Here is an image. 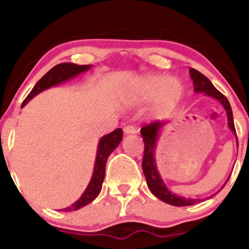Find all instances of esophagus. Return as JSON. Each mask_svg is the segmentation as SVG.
Wrapping results in <instances>:
<instances>
[{"instance_id": "obj_1", "label": "esophagus", "mask_w": 249, "mask_h": 249, "mask_svg": "<svg viewBox=\"0 0 249 249\" xmlns=\"http://www.w3.org/2000/svg\"><path fill=\"white\" fill-rule=\"evenodd\" d=\"M123 131H124L125 135H135L137 132L136 129H135L134 126H131V125H127V126H125Z\"/></svg>"}]
</instances>
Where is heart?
Segmentation results:
<instances>
[{"instance_id":"obj_1","label":"heart","mask_w":249,"mask_h":249,"mask_svg":"<svg viewBox=\"0 0 249 249\" xmlns=\"http://www.w3.org/2000/svg\"><path fill=\"white\" fill-rule=\"evenodd\" d=\"M182 97L183 84L179 79L166 78L162 74H147L136 83L125 102L130 106H136L152 100L149 114L162 119L177 108Z\"/></svg>"}]
</instances>
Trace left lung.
I'll list each match as a JSON object with an SVG mask.
<instances>
[{
	"instance_id": "obj_1",
	"label": "left lung",
	"mask_w": 249,
	"mask_h": 249,
	"mask_svg": "<svg viewBox=\"0 0 249 249\" xmlns=\"http://www.w3.org/2000/svg\"><path fill=\"white\" fill-rule=\"evenodd\" d=\"M189 74L193 80V84H194V91L196 92V94H201L202 92L205 96L212 97V99L217 100V101L224 107L228 117V126H229V129L231 130L236 136L231 106H230L227 97H225L219 90L215 89L214 85L211 83V80L208 79L207 77L203 76L202 73H200L199 71H196V70L194 69H190ZM167 124H169V122H155L149 125H145V126H143L142 129H141V135H142L143 142H144V154H143L142 169L143 173H144L145 180H147L148 188H149L150 192H152L158 199L169 203V205L177 206V207L192 206L195 205V203L201 202V199L184 197L172 193L171 190L166 187L164 179H162L161 176H160L159 170H158L157 166V160H155V148H157V142L158 140H159L160 132H161V130L164 129ZM236 140H237V137H236ZM236 143H237L238 145L237 141H236ZM228 179H229V178H228ZM227 182H225V184H227ZM224 185H223V187H224ZM223 187L220 188V189H223ZM212 196H214V195H211L210 197Z\"/></svg>"
}]
</instances>
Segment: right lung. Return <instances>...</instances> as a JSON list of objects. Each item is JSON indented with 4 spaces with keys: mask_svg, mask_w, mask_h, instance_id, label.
<instances>
[{
    "mask_svg": "<svg viewBox=\"0 0 249 249\" xmlns=\"http://www.w3.org/2000/svg\"><path fill=\"white\" fill-rule=\"evenodd\" d=\"M91 69V65H77L72 64V62H65V64H59L55 67H53L50 71H48L38 82L34 87L25 101L22 102L21 107H24L27 102L31 99H34L36 95L39 92L44 91V90L49 89V88L59 85L61 83L67 82V80L72 79V78L77 77L78 74L84 73L88 70ZM123 140V130L117 129L108 135L102 136L99 141V145H97L96 158H95V166L94 171H92L91 179H90L89 184H88L87 189L84 190L79 199L76 202L72 203L71 206L66 208H62L61 211L64 212H72V211H77L79 208L84 207V206L89 205L90 202L94 201L100 194L102 189V183L105 179V171H106V162L110 153L119 145V143Z\"/></svg>",
    "mask_w": 249,
    "mask_h": 249,
    "instance_id": "obj_1",
    "label": "right lung"
}]
</instances>
